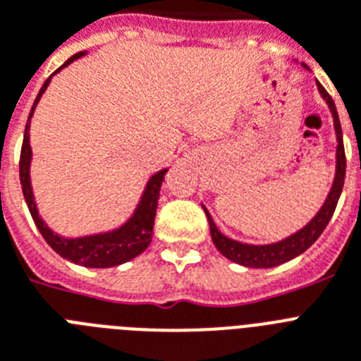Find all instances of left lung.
<instances>
[{"label": "left lung", "instance_id": "left-lung-1", "mask_svg": "<svg viewBox=\"0 0 361 361\" xmlns=\"http://www.w3.org/2000/svg\"><path fill=\"white\" fill-rule=\"evenodd\" d=\"M302 68H306V64H302ZM308 70V68H306ZM317 90H319L321 97L324 99V103L329 105L330 114H332V120H334V130H336V140H338V145H336V173L334 180H332V186H330V192L324 199L323 207L317 210L312 219L306 223L305 227L299 228L297 232L290 234L284 240L273 241V243H266V245H252V243H241L238 240H232V238L225 236L219 228L216 227L212 216L204 208V214L208 217V225H210V236H212L214 245L219 252H221L225 258H228L234 264H240V266L245 267H255V269H267V267H275L286 264V262L293 260L299 255L312 247V243H315V240L323 234V231L329 225L330 217L334 214L336 204L339 201V195H341V190H343L345 183V166H347V160H345V147H343V133H341V123H339L338 110H336L334 99L330 97L329 92L324 90L321 82H317Z\"/></svg>", "mask_w": 361, "mask_h": 361}]
</instances>
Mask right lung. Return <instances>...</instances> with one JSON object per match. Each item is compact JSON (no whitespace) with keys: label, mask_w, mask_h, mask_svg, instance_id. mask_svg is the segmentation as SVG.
I'll return each mask as SVG.
<instances>
[{"label":"right lung","mask_w":361,"mask_h":361,"mask_svg":"<svg viewBox=\"0 0 361 361\" xmlns=\"http://www.w3.org/2000/svg\"><path fill=\"white\" fill-rule=\"evenodd\" d=\"M86 55V51H79L73 56H70L64 64H62L55 73L62 70V68L70 66L71 62ZM51 73V77L55 75ZM51 77L42 85L40 92H38L37 99L32 103V109L29 112V120L25 125V133H23V144H22V154H20V183H22V192L25 197L27 208L32 216V221L44 236V240L49 243L53 251L56 255H61L62 258L79 264L82 267H114L125 264V262L133 260L138 255L145 251L151 243V236H153V225L154 216H157V207H159V195L160 186H162L164 175L168 173L169 168H164L151 175L144 188V193L140 197L138 204L134 208L133 216L121 225V227L114 228L109 232H97V234H90V236H79V238H64L61 234L53 232L47 227V223L44 221L38 214L37 201L32 195L31 186V160H32V149L29 144V130H31V118L35 114L38 101L47 90V86L51 82Z\"/></svg>","instance_id":"1"}]
</instances>
